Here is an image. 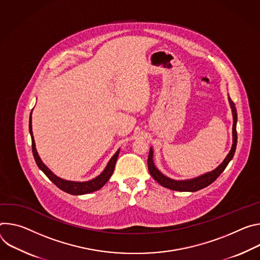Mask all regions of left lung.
<instances>
[{"mask_svg":"<svg viewBox=\"0 0 260 260\" xmlns=\"http://www.w3.org/2000/svg\"><path fill=\"white\" fill-rule=\"evenodd\" d=\"M228 101L230 104V107H232L233 110V117H234V126H233V147L230 152L228 153V155L226 156V158L224 159V161L213 171L208 172V174H205L200 177H197L195 179H191V180H185V181H176L167 178L166 176H164L162 172H160L157 167L154 164L153 161V149H150V153H149V158H148V167H149V171L151 176L153 177V179L158 182L161 186L168 188L170 190H176V191H182V192H195L198 191L200 189H204L206 187H208L209 185H211L213 182H215L217 180V178L222 174L224 171V169L226 168V166L228 165V163L230 162L234 158L236 149H237V142H238V134H237V122H238V113H237V109H236V105L235 103L232 101L228 97Z\"/></svg>","mask_w":260,"mask_h":260,"instance_id":"obj_1","label":"left lung"}]
</instances>
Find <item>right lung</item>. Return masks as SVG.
<instances>
[{"label": "right lung", "mask_w": 260, "mask_h": 260, "mask_svg": "<svg viewBox=\"0 0 260 260\" xmlns=\"http://www.w3.org/2000/svg\"><path fill=\"white\" fill-rule=\"evenodd\" d=\"M28 129H30V134L32 137V152L35 158V161L38 165V167L44 172L45 176L57 187L59 189L63 190L64 192H67L69 194L72 195H82V194H88L94 191H97L99 189H101L105 183L109 180V178L111 177L114 166H115V162L118 160L119 154H120V149L115 152V154L111 157V159L109 160V162L107 163L105 169L101 172V174L96 177L95 179L88 181V182H72V181H66L63 180L59 177H56L53 172L41 161L37 150H36V146H35V140H34V136H33V132H32V111H31V115H30V122H28Z\"/></svg>", "instance_id": "add662e5"}]
</instances>
